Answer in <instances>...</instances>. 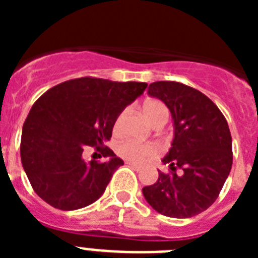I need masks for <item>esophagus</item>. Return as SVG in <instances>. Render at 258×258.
<instances>
[{
  "instance_id": "esophagus-1",
  "label": "esophagus",
  "mask_w": 258,
  "mask_h": 258,
  "mask_svg": "<svg viewBox=\"0 0 258 258\" xmlns=\"http://www.w3.org/2000/svg\"><path fill=\"white\" fill-rule=\"evenodd\" d=\"M126 164H129V165H131L132 168H134V169H136V170H141V165H140V164L132 163V161H127Z\"/></svg>"
}]
</instances>
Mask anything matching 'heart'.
I'll return each mask as SVG.
<instances>
[{"mask_svg":"<svg viewBox=\"0 0 258 258\" xmlns=\"http://www.w3.org/2000/svg\"><path fill=\"white\" fill-rule=\"evenodd\" d=\"M142 115L147 120V122L151 125L156 124L159 121H165L168 120V109L156 99H149L142 104ZM120 120L121 116H118L117 120L113 125V131L117 132L120 126ZM118 154L122 157L131 161H143L146 159H151L159 154V149L154 143H138L133 141H127L122 143L118 147Z\"/></svg>","mask_w":258,"mask_h":258,"instance_id":"1","label":"heart"}]
</instances>
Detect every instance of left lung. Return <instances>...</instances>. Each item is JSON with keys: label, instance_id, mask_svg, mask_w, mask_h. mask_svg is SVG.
<instances>
[{"label": "left lung", "instance_id": "1", "mask_svg": "<svg viewBox=\"0 0 258 258\" xmlns=\"http://www.w3.org/2000/svg\"><path fill=\"white\" fill-rule=\"evenodd\" d=\"M149 95L159 98L172 113V147L161 159L170 173L142 188L160 214L190 218L216 202L232 165V141L226 118L207 95L174 81H157Z\"/></svg>", "mask_w": 258, "mask_h": 258}]
</instances>
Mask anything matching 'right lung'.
<instances>
[{
	"instance_id": "1",
	"label": "right lung",
	"mask_w": 258,
	"mask_h": 258,
	"mask_svg": "<svg viewBox=\"0 0 258 258\" xmlns=\"http://www.w3.org/2000/svg\"><path fill=\"white\" fill-rule=\"evenodd\" d=\"M146 88V83L81 77L38 98L23 125L20 157L41 199L60 211H75L103 195L124 164L103 145L112 136L118 115ZM88 147H94L106 160L86 162L83 151Z\"/></svg>"
}]
</instances>
